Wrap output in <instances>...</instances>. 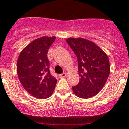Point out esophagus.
I'll list each match as a JSON object with an SVG mask.
<instances>
[{
	"label": "esophagus",
	"instance_id": "obj_1",
	"mask_svg": "<svg viewBox=\"0 0 129 129\" xmlns=\"http://www.w3.org/2000/svg\"><path fill=\"white\" fill-rule=\"evenodd\" d=\"M59 78H64V77H65V76H66V73H63L59 75Z\"/></svg>",
	"mask_w": 129,
	"mask_h": 129
}]
</instances>
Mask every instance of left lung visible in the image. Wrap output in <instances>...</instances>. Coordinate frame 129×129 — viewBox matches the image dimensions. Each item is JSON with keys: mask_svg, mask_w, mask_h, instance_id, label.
I'll return each mask as SVG.
<instances>
[{"mask_svg": "<svg viewBox=\"0 0 129 129\" xmlns=\"http://www.w3.org/2000/svg\"><path fill=\"white\" fill-rule=\"evenodd\" d=\"M66 42L78 59L80 81L72 87L74 93L89 99L101 91L110 68L107 55L95 43L83 38H68Z\"/></svg>", "mask_w": 129, "mask_h": 129, "instance_id": "obj_1", "label": "left lung"}]
</instances>
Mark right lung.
Returning <instances> with one entry per match:
<instances>
[{"mask_svg": "<svg viewBox=\"0 0 129 129\" xmlns=\"http://www.w3.org/2000/svg\"><path fill=\"white\" fill-rule=\"evenodd\" d=\"M56 37L44 36L35 39L20 53L17 72L24 88L38 99L49 98L54 91L57 80L49 71L48 51Z\"/></svg>", "mask_w": 129, "mask_h": 129, "instance_id": "add662e5", "label": "right lung"}]
</instances>
